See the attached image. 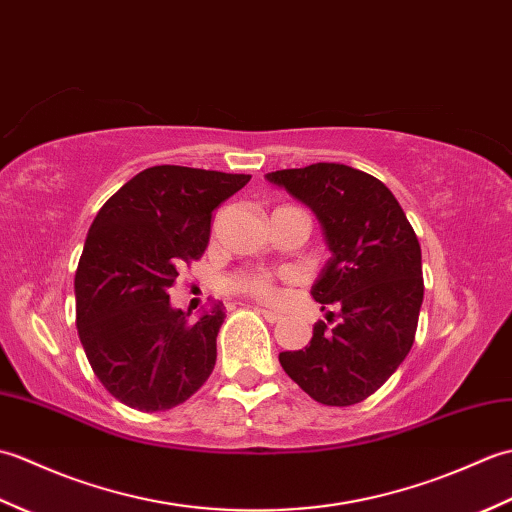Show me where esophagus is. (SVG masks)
I'll return each mask as SVG.
<instances>
[{"mask_svg": "<svg viewBox=\"0 0 512 512\" xmlns=\"http://www.w3.org/2000/svg\"><path fill=\"white\" fill-rule=\"evenodd\" d=\"M257 312L262 314V317L268 321V323H277L281 319V314L275 312V310H266V308H257Z\"/></svg>", "mask_w": 512, "mask_h": 512, "instance_id": "obj_1", "label": "esophagus"}]
</instances>
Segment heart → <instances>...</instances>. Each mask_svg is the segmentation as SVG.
<instances>
[{"instance_id": "heart-1", "label": "heart", "mask_w": 512, "mask_h": 512, "mask_svg": "<svg viewBox=\"0 0 512 512\" xmlns=\"http://www.w3.org/2000/svg\"><path fill=\"white\" fill-rule=\"evenodd\" d=\"M228 288L264 303H273L279 297L277 279L270 273H262V270H246V273L231 277L228 279Z\"/></svg>"}]
</instances>
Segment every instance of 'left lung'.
<instances>
[{
	"instance_id": "1",
	"label": "left lung",
	"mask_w": 512,
	"mask_h": 512,
	"mask_svg": "<svg viewBox=\"0 0 512 512\" xmlns=\"http://www.w3.org/2000/svg\"><path fill=\"white\" fill-rule=\"evenodd\" d=\"M317 213L332 257L314 301L332 308L310 343L281 352L284 372L321 405L369 398L405 361L424 297L418 237L383 182L336 162L266 173Z\"/></svg>"
}]
</instances>
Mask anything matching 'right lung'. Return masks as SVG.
<instances>
[{"instance_id":"add662e5","label":"right lung","mask_w":512,"mask_h":512,"mask_svg":"<svg viewBox=\"0 0 512 512\" xmlns=\"http://www.w3.org/2000/svg\"><path fill=\"white\" fill-rule=\"evenodd\" d=\"M250 180L158 165L125 182L94 217L74 277L76 328L96 378L123 405L165 411L211 376L224 306L191 323L171 308L178 270L200 259L213 211Z\"/></svg>"}]
</instances>
